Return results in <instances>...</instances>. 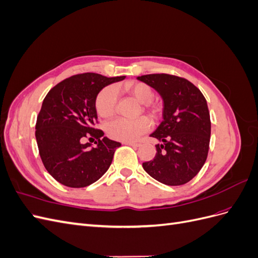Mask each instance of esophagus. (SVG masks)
<instances>
[{
    "label": "esophagus",
    "instance_id": "1",
    "mask_svg": "<svg viewBox=\"0 0 258 258\" xmlns=\"http://www.w3.org/2000/svg\"><path fill=\"white\" fill-rule=\"evenodd\" d=\"M123 144H126V145H130V146H132V147H139L140 146V144L139 143H136V142H122Z\"/></svg>",
    "mask_w": 258,
    "mask_h": 258
}]
</instances>
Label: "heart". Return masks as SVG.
<instances>
[{
  "instance_id": "heart-1",
  "label": "heart",
  "mask_w": 258,
  "mask_h": 258,
  "mask_svg": "<svg viewBox=\"0 0 258 258\" xmlns=\"http://www.w3.org/2000/svg\"><path fill=\"white\" fill-rule=\"evenodd\" d=\"M124 89L128 93L136 98L140 103L150 106L153 99L154 92L150 86L144 83H127L124 85ZM118 102V91L115 86H107L99 92L96 99V110L99 116L102 118H110L112 117ZM152 114L157 113V108L150 107ZM151 128V121L146 117H140L138 119H126L116 118L106 123L105 131L107 136L123 142H131L145 134Z\"/></svg>"
}]
</instances>
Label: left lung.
<instances>
[{
    "instance_id": "obj_1",
    "label": "left lung",
    "mask_w": 258,
    "mask_h": 258,
    "mask_svg": "<svg viewBox=\"0 0 258 258\" xmlns=\"http://www.w3.org/2000/svg\"><path fill=\"white\" fill-rule=\"evenodd\" d=\"M137 79L157 91L163 102L162 121L151 135L160 143L155 145L154 159L143 162V169L162 184H186L208 157L211 120L207 100L182 77L148 74Z\"/></svg>"
}]
</instances>
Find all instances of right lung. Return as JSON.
Listing matches in <instances>:
<instances>
[{
	"label": "right lung",
	"instance_id": "add662e5",
	"mask_svg": "<svg viewBox=\"0 0 258 258\" xmlns=\"http://www.w3.org/2000/svg\"><path fill=\"white\" fill-rule=\"evenodd\" d=\"M122 80L124 76L79 74L57 84L45 97L35 138L44 167L62 185L86 187L110 168L116 148L121 144L93 128L98 119L96 99L105 86ZM86 136L96 137L97 145H83L81 139Z\"/></svg>",
	"mask_w": 258,
	"mask_h": 258
}]
</instances>
